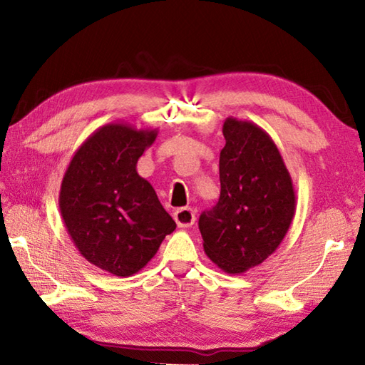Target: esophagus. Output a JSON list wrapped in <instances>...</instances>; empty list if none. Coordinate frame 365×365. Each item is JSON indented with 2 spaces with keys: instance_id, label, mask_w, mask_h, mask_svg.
<instances>
[{
  "instance_id": "obj_1",
  "label": "esophagus",
  "mask_w": 365,
  "mask_h": 365,
  "mask_svg": "<svg viewBox=\"0 0 365 365\" xmlns=\"http://www.w3.org/2000/svg\"><path fill=\"white\" fill-rule=\"evenodd\" d=\"M174 220H175L178 227L187 229V227H190V226H192V224H195L196 215L190 207H182V208H177V210L174 212Z\"/></svg>"
}]
</instances>
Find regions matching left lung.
Wrapping results in <instances>:
<instances>
[{
    "label": "left lung",
    "instance_id": "left-lung-1",
    "mask_svg": "<svg viewBox=\"0 0 365 365\" xmlns=\"http://www.w3.org/2000/svg\"><path fill=\"white\" fill-rule=\"evenodd\" d=\"M220 153L221 195L202 212L204 251L229 274L245 273L273 254L294 216L297 195L281 152L265 130L227 118Z\"/></svg>",
    "mask_w": 365,
    "mask_h": 365
}]
</instances>
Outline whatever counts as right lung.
<instances>
[{
  "label": "right lung",
  "mask_w": 365,
  "mask_h": 365,
  "mask_svg": "<svg viewBox=\"0 0 365 365\" xmlns=\"http://www.w3.org/2000/svg\"><path fill=\"white\" fill-rule=\"evenodd\" d=\"M157 135V128L106 123L75 152L61 183L59 210L76 250L114 276L143 269L175 229L152 185L136 170Z\"/></svg>",
  "instance_id": "obj_1"
}]
</instances>
